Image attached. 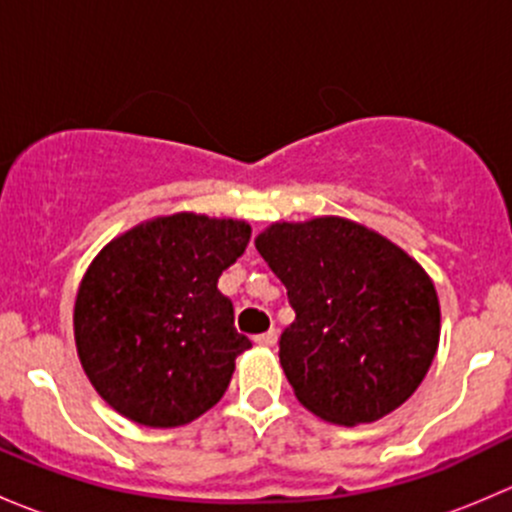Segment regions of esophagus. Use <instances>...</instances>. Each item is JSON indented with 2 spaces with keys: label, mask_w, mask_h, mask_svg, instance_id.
I'll return each mask as SVG.
<instances>
[{
  "label": "esophagus",
  "mask_w": 512,
  "mask_h": 512,
  "mask_svg": "<svg viewBox=\"0 0 512 512\" xmlns=\"http://www.w3.org/2000/svg\"><path fill=\"white\" fill-rule=\"evenodd\" d=\"M255 344H260V347H275L277 332H275V329H270V332H265V334H257Z\"/></svg>",
  "instance_id": "34e87169"
}]
</instances>
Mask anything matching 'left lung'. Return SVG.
Instances as JSON below:
<instances>
[{
    "label": "left lung",
    "mask_w": 512,
    "mask_h": 512,
    "mask_svg": "<svg viewBox=\"0 0 512 512\" xmlns=\"http://www.w3.org/2000/svg\"><path fill=\"white\" fill-rule=\"evenodd\" d=\"M255 247L294 309L280 364L299 404L339 426L399 409L441 337L436 287L423 267L379 232L332 215L270 225Z\"/></svg>",
    "instance_id": "8db88e82"
}]
</instances>
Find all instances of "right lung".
<instances>
[{
    "label": "right lung",
    "instance_id": "add662e5",
    "mask_svg": "<svg viewBox=\"0 0 512 512\" xmlns=\"http://www.w3.org/2000/svg\"><path fill=\"white\" fill-rule=\"evenodd\" d=\"M245 220L175 213L108 242L81 280L74 337L103 401L151 428L213 409L250 339L237 334L223 270L250 242Z\"/></svg>",
    "mask_w": 512,
    "mask_h": 512
}]
</instances>
